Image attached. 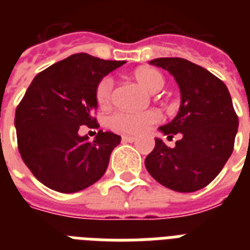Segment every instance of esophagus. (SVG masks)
<instances>
[{
	"instance_id": "1",
	"label": "esophagus",
	"mask_w": 250,
	"mask_h": 250,
	"mask_svg": "<svg viewBox=\"0 0 250 250\" xmlns=\"http://www.w3.org/2000/svg\"><path fill=\"white\" fill-rule=\"evenodd\" d=\"M122 140L125 141V143H133V141H136V137L127 136V135H125V136H122Z\"/></svg>"
}]
</instances>
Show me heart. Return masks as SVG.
Wrapping results in <instances>:
<instances>
[{"mask_svg": "<svg viewBox=\"0 0 250 250\" xmlns=\"http://www.w3.org/2000/svg\"><path fill=\"white\" fill-rule=\"evenodd\" d=\"M133 79L145 90H148L149 93H157L165 85L164 75L153 67L137 68L136 71L133 72ZM111 98H113V80L110 78H104L96 88L97 104L101 107H106L110 105ZM158 121H160V114L157 113L156 110H146L140 113L121 110L111 115L110 125L118 132L136 135L145 131L149 125H154Z\"/></svg>", "mask_w": 250, "mask_h": 250, "instance_id": "b5f03b06", "label": "heart"}]
</instances>
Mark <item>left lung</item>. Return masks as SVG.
<instances>
[{
	"label": "left lung",
	"instance_id": "1",
	"mask_svg": "<svg viewBox=\"0 0 250 250\" xmlns=\"http://www.w3.org/2000/svg\"><path fill=\"white\" fill-rule=\"evenodd\" d=\"M150 64L165 68L180 89L178 115L160 127L180 140L168 148L156 139L145 167L157 182L176 192H194L213 182L232 154L239 118L226 84L206 68L183 58H157Z\"/></svg>",
	"mask_w": 250,
	"mask_h": 250
}]
</instances>
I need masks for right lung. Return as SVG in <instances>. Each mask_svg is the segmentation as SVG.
I'll return each instance as SVG.
<instances>
[{"mask_svg": "<svg viewBox=\"0 0 250 250\" xmlns=\"http://www.w3.org/2000/svg\"><path fill=\"white\" fill-rule=\"evenodd\" d=\"M125 61L72 54L37 74L15 111L21 160L44 186L74 193L105 174L121 136L100 129L93 141L80 136V125L97 127V84Z\"/></svg>", "mask_w": 250, "mask_h": 250, "instance_id": "1", "label": "right lung"}]
</instances>
